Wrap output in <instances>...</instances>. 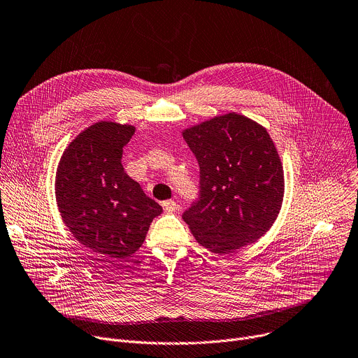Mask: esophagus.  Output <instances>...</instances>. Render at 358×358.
Instances as JSON below:
<instances>
[{
	"label": "esophagus",
	"mask_w": 358,
	"mask_h": 358,
	"mask_svg": "<svg viewBox=\"0 0 358 358\" xmlns=\"http://www.w3.org/2000/svg\"><path fill=\"white\" fill-rule=\"evenodd\" d=\"M162 207L165 211H176L177 203L174 200H165V201H162Z\"/></svg>",
	"instance_id": "1"
}]
</instances>
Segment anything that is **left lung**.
Listing matches in <instances>:
<instances>
[{
    "instance_id": "8db88e82",
    "label": "left lung",
    "mask_w": 358,
    "mask_h": 358,
    "mask_svg": "<svg viewBox=\"0 0 358 358\" xmlns=\"http://www.w3.org/2000/svg\"><path fill=\"white\" fill-rule=\"evenodd\" d=\"M200 166L199 197L182 219L200 245L226 255L273 224L283 197L282 164L268 131L229 113L182 134Z\"/></svg>"
}]
</instances>
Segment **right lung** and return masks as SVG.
Returning <instances> with one entry per match:
<instances>
[{"instance_id": "right-lung-1", "label": "right lung", "mask_w": 358, "mask_h": 358, "mask_svg": "<svg viewBox=\"0 0 358 358\" xmlns=\"http://www.w3.org/2000/svg\"><path fill=\"white\" fill-rule=\"evenodd\" d=\"M135 128L98 122L64 151L56 177L62 219L76 239L108 259L135 253L162 207L145 196L122 166Z\"/></svg>"}]
</instances>
